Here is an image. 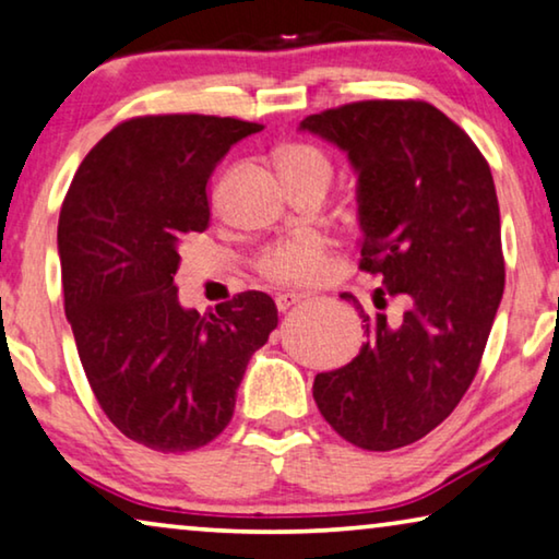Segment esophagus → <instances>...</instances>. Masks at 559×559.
I'll return each mask as SVG.
<instances>
[{
  "label": "esophagus",
  "instance_id": "obj_1",
  "mask_svg": "<svg viewBox=\"0 0 559 559\" xmlns=\"http://www.w3.org/2000/svg\"><path fill=\"white\" fill-rule=\"evenodd\" d=\"M301 301H306V294H296V290H286V294L276 296V306H278L281 313L288 311V308H294L296 304H301Z\"/></svg>",
  "mask_w": 559,
  "mask_h": 559
}]
</instances>
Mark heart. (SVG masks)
<instances>
[{
    "mask_svg": "<svg viewBox=\"0 0 559 559\" xmlns=\"http://www.w3.org/2000/svg\"><path fill=\"white\" fill-rule=\"evenodd\" d=\"M276 168L290 190H298L308 182H323L331 178V163L319 147L290 143L276 153ZM326 263V243L321 238L304 236L286 240L258 258V271L276 283H308L319 276Z\"/></svg>",
    "mask_w": 559,
    "mask_h": 559,
    "instance_id": "b5f03b06",
    "label": "heart"
}]
</instances>
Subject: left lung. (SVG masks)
<instances>
[{
    "mask_svg": "<svg viewBox=\"0 0 559 559\" xmlns=\"http://www.w3.org/2000/svg\"><path fill=\"white\" fill-rule=\"evenodd\" d=\"M298 130L344 150L356 173L361 271L399 296L402 319L364 313L366 344L323 371L313 399L333 429L369 452L414 444L462 402L504 290L492 170L469 135L416 99H366L308 115Z\"/></svg>",
    "mask_w": 559,
    "mask_h": 559,
    "instance_id": "1",
    "label": "left lung"
}]
</instances>
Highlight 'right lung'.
Returning <instances> with one entry per match:
<instances>
[{
  "mask_svg": "<svg viewBox=\"0 0 559 559\" xmlns=\"http://www.w3.org/2000/svg\"><path fill=\"white\" fill-rule=\"evenodd\" d=\"M263 124L147 115L90 150L60 211L64 313L90 386L124 437L190 452L228 427L251 356L278 326L261 290L200 316L175 286L180 246L211 221L207 178Z\"/></svg>",
  "mask_w": 559,
  "mask_h": 559,
  "instance_id": "obj_1",
  "label": "right lung"
}]
</instances>
